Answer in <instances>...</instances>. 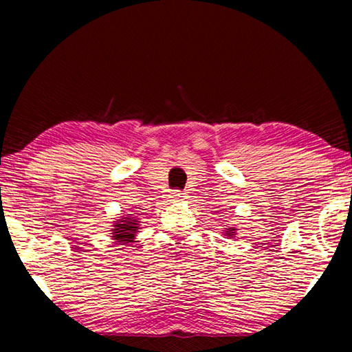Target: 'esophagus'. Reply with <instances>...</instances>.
Here are the masks:
<instances>
[{
  "label": "esophagus",
  "instance_id": "1",
  "mask_svg": "<svg viewBox=\"0 0 352 352\" xmlns=\"http://www.w3.org/2000/svg\"><path fill=\"white\" fill-rule=\"evenodd\" d=\"M184 197H186V195H184V192H182V190H174L170 195L172 200H183Z\"/></svg>",
  "mask_w": 352,
  "mask_h": 352
}]
</instances>
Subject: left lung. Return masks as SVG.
I'll use <instances>...</instances> for the list:
<instances>
[{"label":"left lung","mask_w":352,"mask_h":352,"mask_svg":"<svg viewBox=\"0 0 352 352\" xmlns=\"http://www.w3.org/2000/svg\"><path fill=\"white\" fill-rule=\"evenodd\" d=\"M234 233H236V228H226L225 230V236H228V237H233Z\"/></svg>","instance_id":"8db88e82"}]
</instances>
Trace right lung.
Here are the masks:
<instances>
[{
    "mask_svg": "<svg viewBox=\"0 0 352 352\" xmlns=\"http://www.w3.org/2000/svg\"><path fill=\"white\" fill-rule=\"evenodd\" d=\"M140 220L136 217H132V214L126 217H121L116 220V223L113 225L111 228V237L115 239L119 245H124V243L135 242V236L138 233Z\"/></svg>",
    "mask_w": 352,
    "mask_h": 352,
    "instance_id": "1",
    "label": "right lung"
}]
</instances>
